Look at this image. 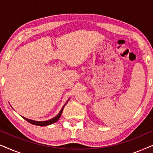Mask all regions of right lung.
Wrapping results in <instances>:
<instances>
[{
	"label": "right lung",
	"mask_w": 153,
	"mask_h": 153,
	"mask_svg": "<svg viewBox=\"0 0 153 153\" xmlns=\"http://www.w3.org/2000/svg\"><path fill=\"white\" fill-rule=\"evenodd\" d=\"M70 100L69 99L68 101L66 102V103L64 104V106H62V108H61V110L60 111L59 114H58L57 116H56L55 117H53V118L50 119V120H45V121H36V120H30V119H28V118H25V117H23L22 116L23 118L25 119L26 121H28V123H31V124L33 125H37V126H47V125H51L53 124V123H56V121H58L59 120V118H60V116H61V114L62 113V111H63V108L65 107V104L68 103V102Z\"/></svg>",
	"instance_id": "add662e5"
}]
</instances>
